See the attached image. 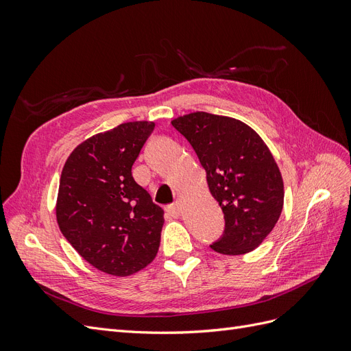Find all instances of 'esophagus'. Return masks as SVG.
I'll return each mask as SVG.
<instances>
[{
    "label": "esophagus",
    "instance_id": "obj_1",
    "mask_svg": "<svg viewBox=\"0 0 351 351\" xmlns=\"http://www.w3.org/2000/svg\"><path fill=\"white\" fill-rule=\"evenodd\" d=\"M165 212L173 218H178L180 217V205L178 204H173V205H168L165 208Z\"/></svg>",
    "mask_w": 351,
    "mask_h": 351
}]
</instances>
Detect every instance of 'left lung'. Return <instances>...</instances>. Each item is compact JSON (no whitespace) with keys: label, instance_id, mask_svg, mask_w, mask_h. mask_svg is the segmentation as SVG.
Returning <instances> with one entry per match:
<instances>
[{"label":"left lung","instance_id":"8db88e82","mask_svg":"<svg viewBox=\"0 0 351 351\" xmlns=\"http://www.w3.org/2000/svg\"><path fill=\"white\" fill-rule=\"evenodd\" d=\"M171 124L192 145L224 212V234L210 249L230 256L256 249L284 205L282 176L267 143L246 123L226 115L196 111Z\"/></svg>","mask_w":351,"mask_h":351}]
</instances>
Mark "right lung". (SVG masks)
I'll return each instance as SVG.
<instances>
[{
    "label": "right lung",
    "mask_w": 351,
    "mask_h": 351,
    "mask_svg": "<svg viewBox=\"0 0 351 351\" xmlns=\"http://www.w3.org/2000/svg\"><path fill=\"white\" fill-rule=\"evenodd\" d=\"M155 127L123 123L98 133L67 158L56 215L62 236L92 267L129 277L158 253L164 210L134 182L132 167Z\"/></svg>",
    "instance_id": "1"
}]
</instances>
